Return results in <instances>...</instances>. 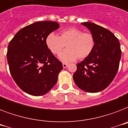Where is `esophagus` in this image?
<instances>
[{"label": "esophagus", "instance_id": "obj_1", "mask_svg": "<svg viewBox=\"0 0 128 128\" xmlns=\"http://www.w3.org/2000/svg\"><path fill=\"white\" fill-rule=\"evenodd\" d=\"M67 67H68V64H67V63H63V67L64 69L67 68Z\"/></svg>", "mask_w": 128, "mask_h": 128}]
</instances>
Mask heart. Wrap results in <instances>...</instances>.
Returning <instances> with one entry per match:
<instances>
[{"label": "heart", "instance_id": "obj_1", "mask_svg": "<svg viewBox=\"0 0 128 128\" xmlns=\"http://www.w3.org/2000/svg\"><path fill=\"white\" fill-rule=\"evenodd\" d=\"M45 43L47 48L54 55H59L66 45L68 50L59 56L64 63L83 59L91 54L95 47V39L90 33L82 32L75 28L63 30L59 36L54 32L48 34Z\"/></svg>", "mask_w": 128, "mask_h": 128}]
</instances>
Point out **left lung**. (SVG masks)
I'll return each instance as SVG.
<instances>
[{
	"label": "left lung",
	"instance_id": "8db88e82",
	"mask_svg": "<svg viewBox=\"0 0 128 128\" xmlns=\"http://www.w3.org/2000/svg\"><path fill=\"white\" fill-rule=\"evenodd\" d=\"M95 39L91 54L80 63L73 74V80L79 88L87 92L105 89L116 76L122 52L119 40L108 30L94 23L82 22Z\"/></svg>",
	"mask_w": 128,
	"mask_h": 128
}]
</instances>
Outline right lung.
<instances>
[{
  "label": "right lung",
  "instance_id": "right-lung-1",
  "mask_svg": "<svg viewBox=\"0 0 128 128\" xmlns=\"http://www.w3.org/2000/svg\"><path fill=\"white\" fill-rule=\"evenodd\" d=\"M59 28L56 22H36L19 30L9 43L6 56L10 74L29 94H45L58 81L63 65L48 50L45 40Z\"/></svg>",
  "mask_w": 128,
  "mask_h": 128
}]
</instances>
